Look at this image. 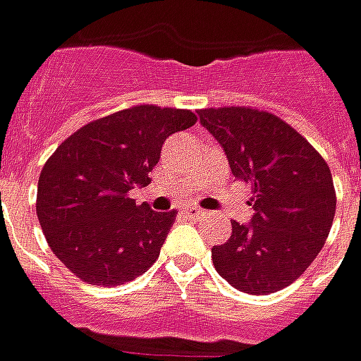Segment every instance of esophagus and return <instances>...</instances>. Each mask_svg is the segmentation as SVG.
<instances>
[{
	"label": "esophagus",
	"mask_w": 361,
	"mask_h": 361,
	"mask_svg": "<svg viewBox=\"0 0 361 361\" xmlns=\"http://www.w3.org/2000/svg\"><path fill=\"white\" fill-rule=\"evenodd\" d=\"M183 213H185L188 216H201L205 211H203V209H199V207H185V209H183Z\"/></svg>",
	"instance_id": "34e87169"
}]
</instances>
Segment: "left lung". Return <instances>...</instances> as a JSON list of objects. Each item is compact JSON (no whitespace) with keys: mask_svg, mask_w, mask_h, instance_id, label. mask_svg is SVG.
<instances>
[{"mask_svg":"<svg viewBox=\"0 0 361 361\" xmlns=\"http://www.w3.org/2000/svg\"><path fill=\"white\" fill-rule=\"evenodd\" d=\"M199 123L223 146L231 172L252 188L254 215L233 221L213 246L219 276L252 295L276 293L311 266L330 233L336 193L322 156L295 128L264 111L201 109Z\"/></svg>","mask_w":361,"mask_h":361,"instance_id":"8db88e82","label":"left lung"}]
</instances>
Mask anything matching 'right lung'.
<instances>
[{
    "instance_id": "obj_1",
    "label": "right lung",
    "mask_w": 361,
    "mask_h": 361,
    "mask_svg": "<svg viewBox=\"0 0 361 361\" xmlns=\"http://www.w3.org/2000/svg\"><path fill=\"white\" fill-rule=\"evenodd\" d=\"M195 121L188 109L138 105L93 121L54 150L40 172L37 216L74 276L121 286L154 264L178 213L137 205L128 191L150 183L166 138Z\"/></svg>"
}]
</instances>
